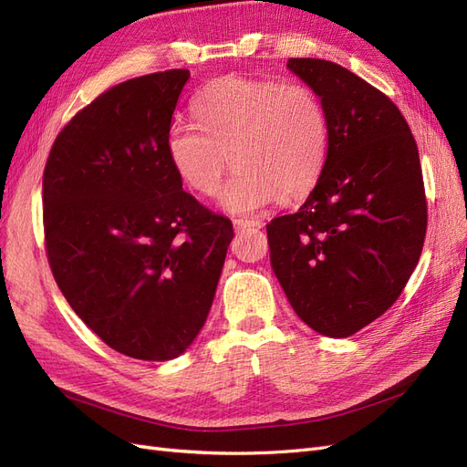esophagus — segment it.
<instances>
[{"mask_svg": "<svg viewBox=\"0 0 467 467\" xmlns=\"http://www.w3.org/2000/svg\"><path fill=\"white\" fill-rule=\"evenodd\" d=\"M235 225V232L242 234L245 230H253V228H261V222L259 220H247V218H235L234 220Z\"/></svg>", "mask_w": 467, "mask_h": 467, "instance_id": "obj_1", "label": "esophagus"}]
</instances>
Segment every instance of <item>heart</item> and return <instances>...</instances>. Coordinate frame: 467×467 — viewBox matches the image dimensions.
Wrapping results in <instances>:
<instances>
[{"instance_id":"1","label":"heart","mask_w":467,"mask_h":467,"mask_svg":"<svg viewBox=\"0 0 467 467\" xmlns=\"http://www.w3.org/2000/svg\"><path fill=\"white\" fill-rule=\"evenodd\" d=\"M196 124L175 120L167 158L196 194L212 196L230 160L235 171L220 204L251 214L271 202L300 199L316 189L329 155V117L306 83L225 76L194 97Z\"/></svg>"}]
</instances>
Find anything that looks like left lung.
<instances>
[{"label": "left lung", "instance_id": "obj_1", "mask_svg": "<svg viewBox=\"0 0 467 467\" xmlns=\"http://www.w3.org/2000/svg\"><path fill=\"white\" fill-rule=\"evenodd\" d=\"M288 67L321 97L331 138L307 201L266 225L271 263L298 317L341 338L388 312L419 263V150L401 110L368 81L319 58H290Z\"/></svg>", "mask_w": 467, "mask_h": 467}]
</instances>
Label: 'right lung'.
<instances>
[{
  "label": "right lung",
  "mask_w": 467,
  "mask_h": 467,
  "mask_svg": "<svg viewBox=\"0 0 467 467\" xmlns=\"http://www.w3.org/2000/svg\"><path fill=\"white\" fill-rule=\"evenodd\" d=\"M189 78L167 69L107 89L56 136L42 175L56 285L105 345L138 360H171L194 341L234 237L167 158Z\"/></svg>",
  "instance_id": "add662e5"
}]
</instances>
